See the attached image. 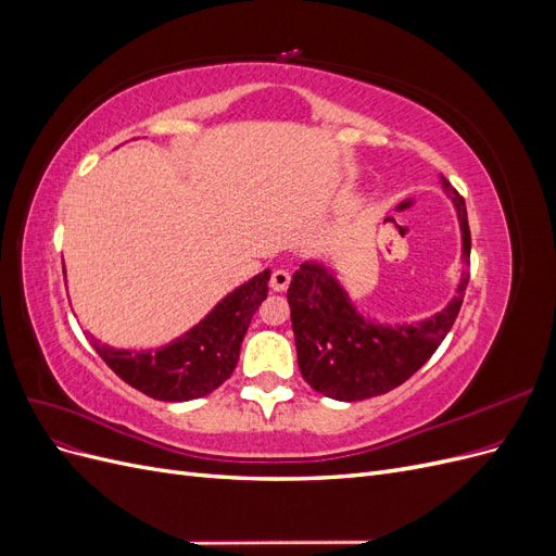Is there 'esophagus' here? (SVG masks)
Masks as SVG:
<instances>
[{"instance_id": "1", "label": "esophagus", "mask_w": 556, "mask_h": 556, "mask_svg": "<svg viewBox=\"0 0 556 556\" xmlns=\"http://www.w3.org/2000/svg\"><path fill=\"white\" fill-rule=\"evenodd\" d=\"M290 271H285V268H276V271L271 274V290L274 292H285L290 288Z\"/></svg>"}]
</instances>
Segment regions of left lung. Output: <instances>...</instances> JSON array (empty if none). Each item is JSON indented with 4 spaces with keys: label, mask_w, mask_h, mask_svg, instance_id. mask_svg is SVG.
<instances>
[{
    "label": "left lung",
    "mask_w": 556,
    "mask_h": 556,
    "mask_svg": "<svg viewBox=\"0 0 556 556\" xmlns=\"http://www.w3.org/2000/svg\"><path fill=\"white\" fill-rule=\"evenodd\" d=\"M443 180V190L457 208L462 227V260H470V229L464 197ZM462 274L457 296L417 325H376L366 319L325 264L304 262L294 271L288 301L296 341L299 371L315 392L336 401H362L392 392L422 368L433 355L466 294Z\"/></svg>",
    "instance_id": "left-lung-1"
}]
</instances>
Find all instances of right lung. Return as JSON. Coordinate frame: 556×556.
<instances>
[{"mask_svg":"<svg viewBox=\"0 0 556 556\" xmlns=\"http://www.w3.org/2000/svg\"><path fill=\"white\" fill-rule=\"evenodd\" d=\"M268 278L271 271L264 268L229 292L197 327L155 352L113 350L92 336L90 343L117 378L150 399L190 401L206 396L237 368L250 319L266 299Z\"/></svg>","mask_w":556,"mask_h":556,"instance_id":"obj_1","label":"right lung"}]
</instances>
